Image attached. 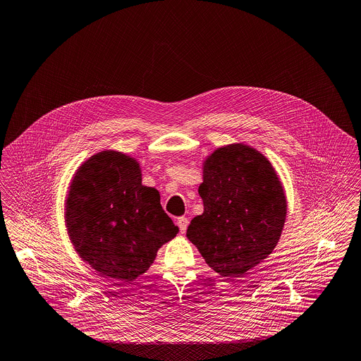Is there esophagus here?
<instances>
[{
  "label": "esophagus",
  "instance_id": "1",
  "mask_svg": "<svg viewBox=\"0 0 361 361\" xmlns=\"http://www.w3.org/2000/svg\"><path fill=\"white\" fill-rule=\"evenodd\" d=\"M176 225L179 226V230H180V233H185V231H186V229H188L189 221H188V218H186V216H179V218L176 219Z\"/></svg>",
  "mask_w": 361,
  "mask_h": 361
}]
</instances>
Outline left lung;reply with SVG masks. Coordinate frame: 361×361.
<instances>
[{"label": "left lung", "mask_w": 361, "mask_h": 361, "mask_svg": "<svg viewBox=\"0 0 361 361\" xmlns=\"http://www.w3.org/2000/svg\"><path fill=\"white\" fill-rule=\"evenodd\" d=\"M204 212L188 238L219 276L235 280L266 259L287 216L283 183L266 156L245 143L215 149L202 160Z\"/></svg>", "instance_id": "8db88e82"}]
</instances>
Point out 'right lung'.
I'll list each match as a JSON object with an SVG mask.
<instances>
[{
  "label": "right lung",
  "instance_id": "add662e5",
  "mask_svg": "<svg viewBox=\"0 0 361 361\" xmlns=\"http://www.w3.org/2000/svg\"><path fill=\"white\" fill-rule=\"evenodd\" d=\"M65 222L78 257L117 281L143 274L179 230L165 214L159 190L142 185L139 161L113 149L88 157L75 169Z\"/></svg>",
  "mask_w": 361,
  "mask_h": 361
}]
</instances>
